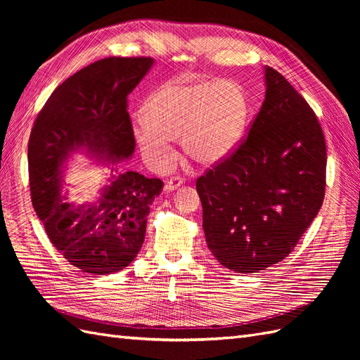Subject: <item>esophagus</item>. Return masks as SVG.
<instances>
[{
	"instance_id": "esophagus-1",
	"label": "esophagus",
	"mask_w": 360,
	"mask_h": 360,
	"mask_svg": "<svg viewBox=\"0 0 360 360\" xmlns=\"http://www.w3.org/2000/svg\"><path fill=\"white\" fill-rule=\"evenodd\" d=\"M181 184H183V179H180V177H171L165 183V188H163V191H165V192H174L176 189H179Z\"/></svg>"
}]
</instances>
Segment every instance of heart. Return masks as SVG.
<instances>
[{"label":"heart","instance_id":"obj_1","mask_svg":"<svg viewBox=\"0 0 360 360\" xmlns=\"http://www.w3.org/2000/svg\"><path fill=\"white\" fill-rule=\"evenodd\" d=\"M249 97L236 81H169L151 93L134 127L135 143L148 162L165 168L171 139L201 167L226 159L240 143L249 118Z\"/></svg>","mask_w":360,"mask_h":360}]
</instances>
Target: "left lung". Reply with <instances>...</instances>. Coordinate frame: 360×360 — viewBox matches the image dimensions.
Listing matches in <instances>:
<instances>
[{
    "instance_id": "8db88e82",
    "label": "left lung",
    "mask_w": 360,
    "mask_h": 360,
    "mask_svg": "<svg viewBox=\"0 0 360 360\" xmlns=\"http://www.w3.org/2000/svg\"><path fill=\"white\" fill-rule=\"evenodd\" d=\"M264 85L248 138L197 180L207 246L236 274H257L284 259L324 198L328 158L317 117L269 66Z\"/></svg>"
}]
</instances>
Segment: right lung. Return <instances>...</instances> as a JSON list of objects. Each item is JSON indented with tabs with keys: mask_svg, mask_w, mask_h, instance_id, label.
<instances>
[{
	"mask_svg": "<svg viewBox=\"0 0 360 360\" xmlns=\"http://www.w3.org/2000/svg\"><path fill=\"white\" fill-rule=\"evenodd\" d=\"M150 57H110L58 85L32 126L28 143L31 201L52 245L91 275L127 267L144 243L159 179L123 171L135 151L127 96L153 68ZM75 154L110 168L93 202L72 203L62 192L63 169Z\"/></svg>",
	"mask_w": 360,
	"mask_h": 360,
	"instance_id": "right-lung-1",
	"label": "right lung"
}]
</instances>
